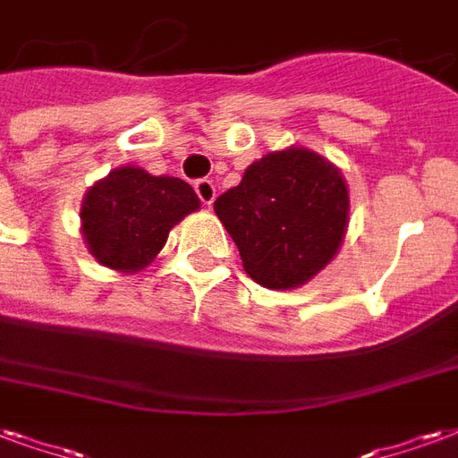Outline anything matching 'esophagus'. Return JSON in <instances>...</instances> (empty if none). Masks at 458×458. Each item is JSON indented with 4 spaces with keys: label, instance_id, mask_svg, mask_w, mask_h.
Returning a JSON list of instances; mask_svg holds the SVG:
<instances>
[{
    "label": "esophagus",
    "instance_id": "esophagus-1",
    "mask_svg": "<svg viewBox=\"0 0 458 458\" xmlns=\"http://www.w3.org/2000/svg\"><path fill=\"white\" fill-rule=\"evenodd\" d=\"M195 192H198V198L202 200V205H212L216 198V185L209 181V178H200V181H195Z\"/></svg>",
    "mask_w": 458,
    "mask_h": 458
}]
</instances>
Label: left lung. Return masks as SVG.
Here are the masks:
<instances>
[{"instance_id":"1","label":"left lung","mask_w":458,"mask_h":458,"mask_svg":"<svg viewBox=\"0 0 458 458\" xmlns=\"http://www.w3.org/2000/svg\"><path fill=\"white\" fill-rule=\"evenodd\" d=\"M243 270L267 290H292L321 273L347 232L350 195L331 161L304 147L253 161L215 200Z\"/></svg>"}]
</instances>
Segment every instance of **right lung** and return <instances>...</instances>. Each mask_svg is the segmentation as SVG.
Wrapping results in <instances>:
<instances>
[{"label": "right lung", "mask_w": 458, "mask_h": 458, "mask_svg": "<svg viewBox=\"0 0 458 458\" xmlns=\"http://www.w3.org/2000/svg\"><path fill=\"white\" fill-rule=\"evenodd\" d=\"M198 208V195L181 178L120 166L86 191L79 216L86 249L101 266L137 273L164 249L174 225Z\"/></svg>", "instance_id": "obj_1"}]
</instances>
